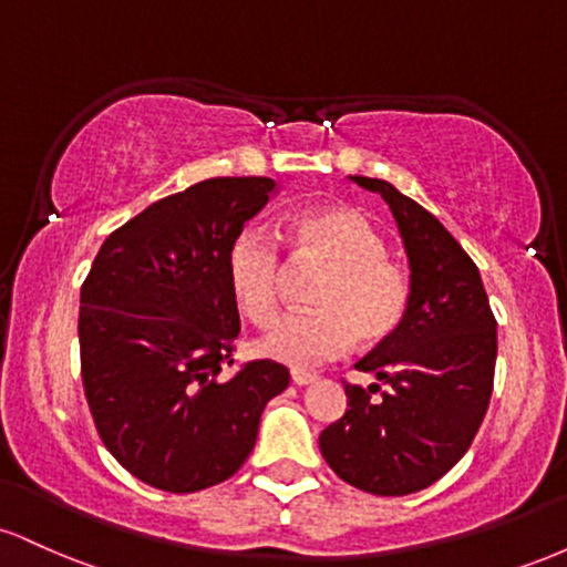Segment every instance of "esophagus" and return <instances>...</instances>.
<instances>
[{"mask_svg": "<svg viewBox=\"0 0 567 567\" xmlns=\"http://www.w3.org/2000/svg\"><path fill=\"white\" fill-rule=\"evenodd\" d=\"M290 379L296 386H309V383L317 381V373H309V370H290Z\"/></svg>", "mask_w": 567, "mask_h": 567, "instance_id": "obj_1", "label": "esophagus"}]
</instances>
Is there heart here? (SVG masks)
I'll return each mask as SVG.
<instances>
[{"instance_id":"heart-1","label":"heart","mask_w":567,"mask_h":567,"mask_svg":"<svg viewBox=\"0 0 567 567\" xmlns=\"http://www.w3.org/2000/svg\"><path fill=\"white\" fill-rule=\"evenodd\" d=\"M292 264L324 266L311 306L317 311L282 317L258 341V354L290 368L336 360L360 343H381L400 328L410 306V275L386 256V243L360 210L320 205L296 213L279 229ZM285 264L261 229H243L226 250V282L239 311L258 328L277 317Z\"/></svg>"}]
</instances>
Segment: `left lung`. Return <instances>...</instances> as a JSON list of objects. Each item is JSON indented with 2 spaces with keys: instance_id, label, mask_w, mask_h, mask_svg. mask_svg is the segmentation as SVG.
<instances>
[{
  "instance_id": "left-lung-1",
  "label": "left lung",
  "mask_w": 567,
  "mask_h": 567,
  "mask_svg": "<svg viewBox=\"0 0 567 567\" xmlns=\"http://www.w3.org/2000/svg\"><path fill=\"white\" fill-rule=\"evenodd\" d=\"M381 194L410 261L400 328L357 362L384 383H347V413L320 434L322 458L373 496L424 491L470 451L496 373V317L477 266L419 202L392 184L349 175Z\"/></svg>"
}]
</instances>
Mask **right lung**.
I'll return each instance as SVG.
<instances>
[{
	"instance_id": "obj_1",
	"label": "right lung",
	"mask_w": 567,
	"mask_h": 567,
	"mask_svg": "<svg viewBox=\"0 0 567 567\" xmlns=\"http://www.w3.org/2000/svg\"><path fill=\"white\" fill-rule=\"evenodd\" d=\"M275 181L210 178L109 234L80 292V357L103 445L141 483L194 493L229 480L256 447L266 402L288 389L271 360L234 365L239 311L231 239Z\"/></svg>"
}]
</instances>
